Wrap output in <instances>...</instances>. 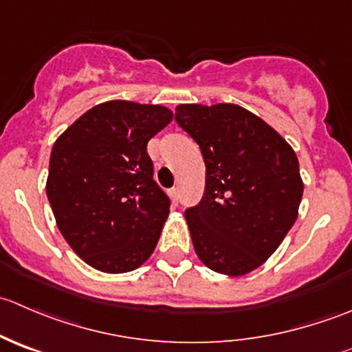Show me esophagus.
<instances>
[{
    "label": "esophagus",
    "instance_id": "esophagus-1",
    "mask_svg": "<svg viewBox=\"0 0 352 352\" xmlns=\"http://www.w3.org/2000/svg\"><path fill=\"white\" fill-rule=\"evenodd\" d=\"M179 196H180L179 189H177V187H173V189L170 190V197H172V201L175 202V204H177V202H179Z\"/></svg>",
    "mask_w": 352,
    "mask_h": 352
}]
</instances>
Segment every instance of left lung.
<instances>
[{
  "label": "left lung",
  "mask_w": 352,
  "mask_h": 352,
  "mask_svg": "<svg viewBox=\"0 0 352 352\" xmlns=\"http://www.w3.org/2000/svg\"><path fill=\"white\" fill-rule=\"evenodd\" d=\"M175 120L201 148L206 192L186 211L204 265L236 278L261 267L298 218L296 153L265 120L235 104H180Z\"/></svg>",
  "instance_id": "8db88e82"
}]
</instances>
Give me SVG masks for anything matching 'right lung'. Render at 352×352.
Wrapping results in <instances>:
<instances>
[{"mask_svg": "<svg viewBox=\"0 0 352 352\" xmlns=\"http://www.w3.org/2000/svg\"><path fill=\"white\" fill-rule=\"evenodd\" d=\"M172 119L163 105L109 100L78 117L52 146L45 192L56 225L97 271H134L153 254L170 201L153 180L146 146Z\"/></svg>", "mask_w": 352, "mask_h": 352, "instance_id": "add662e5", "label": "right lung"}]
</instances>
